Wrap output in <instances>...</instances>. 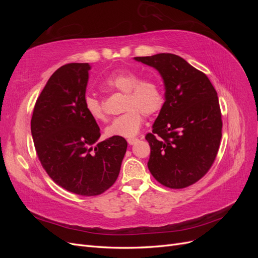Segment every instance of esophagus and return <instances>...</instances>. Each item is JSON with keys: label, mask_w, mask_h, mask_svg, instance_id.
<instances>
[{"label": "esophagus", "mask_w": 258, "mask_h": 258, "mask_svg": "<svg viewBox=\"0 0 258 258\" xmlns=\"http://www.w3.org/2000/svg\"><path fill=\"white\" fill-rule=\"evenodd\" d=\"M138 140L139 139H137V138H130V139L127 140V142H128L129 145H132V144H135L138 141Z\"/></svg>", "instance_id": "34e87169"}]
</instances>
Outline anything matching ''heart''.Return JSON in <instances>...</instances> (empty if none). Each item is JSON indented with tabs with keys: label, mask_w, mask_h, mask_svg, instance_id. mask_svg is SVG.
I'll return each mask as SVG.
<instances>
[{
	"label": "heart",
	"mask_w": 258,
	"mask_h": 258,
	"mask_svg": "<svg viewBox=\"0 0 258 258\" xmlns=\"http://www.w3.org/2000/svg\"><path fill=\"white\" fill-rule=\"evenodd\" d=\"M106 91L124 93L123 113L116 117L105 129L108 137L132 138L140 131L143 123V115L151 117L157 114L165 104V95L160 83L129 70H116L102 82ZM85 107L93 119L106 120V113L102 101L92 95L85 98Z\"/></svg>",
	"instance_id": "obj_1"
}]
</instances>
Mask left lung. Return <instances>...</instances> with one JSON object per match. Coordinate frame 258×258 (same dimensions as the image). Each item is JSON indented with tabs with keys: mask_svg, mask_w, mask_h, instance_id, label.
Listing matches in <instances>:
<instances>
[{
	"mask_svg": "<svg viewBox=\"0 0 258 258\" xmlns=\"http://www.w3.org/2000/svg\"><path fill=\"white\" fill-rule=\"evenodd\" d=\"M155 68L165 83V104L145 139L152 175L169 188H185L204 177L222 138L217 92L208 76L173 53L136 57Z\"/></svg>",
	"mask_w": 258,
	"mask_h": 258,
	"instance_id": "obj_1",
	"label": "left lung"
}]
</instances>
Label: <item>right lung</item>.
Returning a JSON list of instances; mask_svg holds the SVG:
<instances>
[{"label": "right lung", "mask_w": 258, "mask_h": 258, "mask_svg": "<svg viewBox=\"0 0 258 258\" xmlns=\"http://www.w3.org/2000/svg\"><path fill=\"white\" fill-rule=\"evenodd\" d=\"M88 63H68L38 96L31 119L37 157L52 181L80 196H98L116 182L127 151L123 138L101 134L85 107Z\"/></svg>", "instance_id": "right-lung-1"}]
</instances>
